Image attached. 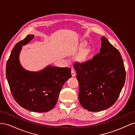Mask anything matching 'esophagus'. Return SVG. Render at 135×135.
<instances>
[{"instance_id": "34e87169", "label": "esophagus", "mask_w": 135, "mask_h": 135, "mask_svg": "<svg viewBox=\"0 0 135 135\" xmlns=\"http://www.w3.org/2000/svg\"><path fill=\"white\" fill-rule=\"evenodd\" d=\"M71 75H72V76H75V70H74V69H72L71 70Z\"/></svg>"}]
</instances>
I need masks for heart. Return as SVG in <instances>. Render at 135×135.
Returning a JSON list of instances; mask_svg holds the SVG:
<instances>
[{"label": "heart", "instance_id": "obj_1", "mask_svg": "<svg viewBox=\"0 0 135 135\" xmlns=\"http://www.w3.org/2000/svg\"><path fill=\"white\" fill-rule=\"evenodd\" d=\"M88 53L89 52H88L87 50H84L81 53V54H80L79 57V60H80V61L84 60L87 57V56L88 55Z\"/></svg>", "mask_w": 135, "mask_h": 135}]
</instances>
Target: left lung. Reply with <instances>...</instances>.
<instances>
[{
  "label": "left lung",
  "mask_w": 135,
  "mask_h": 135,
  "mask_svg": "<svg viewBox=\"0 0 135 135\" xmlns=\"http://www.w3.org/2000/svg\"><path fill=\"white\" fill-rule=\"evenodd\" d=\"M100 53L74 67L79 82V100L90 112H99L114 104L125 83L126 70L120 52L103 36Z\"/></svg>",
  "instance_id": "left-lung-1"
}]
</instances>
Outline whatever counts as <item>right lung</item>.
Listing matches in <instances>:
<instances>
[{
  "instance_id": "add662e5",
  "label": "right lung",
  "mask_w": 135,
  "mask_h": 135,
  "mask_svg": "<svg viewBox=\"0 0 135 135\" xmlns=\"http://www.w3.org/2000/svg\"><path fill=\"white\" fill-rule=\"evenodd\" d=\"M33 38L28 35L15 45L7 62L6 76L12 96L21 107L44 113L54 108L64 84L71 77V70L51 65L38 72L24 69L20 63V53Z\"/></svg>"
}]
</instances>
